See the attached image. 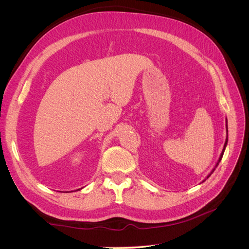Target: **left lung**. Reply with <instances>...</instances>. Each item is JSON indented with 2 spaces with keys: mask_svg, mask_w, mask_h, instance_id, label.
I'll use <instances>...</instances> for the list:
<instances>
[{
  "mask_svg": "<svg viewBox=\"0 0 249 249\" xmlns=\"http://www.w3.org/2000/svg\"><path fill=\"white\" fill-rule=\"evenodd\" d=\"M227 132H228V120H227ZM227 144H228V136H227V140H225V143H224V147H223V150H222V153H221V155H220V157H219V160H218V162H217V164H216V166H215V168L218 166V164H219V162L221 161V159H222V156H223V153H224V149H225V146H227ZM215 168L212 170V172H211L210 173V175L208 176V178L211 176V175H212V173H213V171L215 170Z\"/></svg>",
  "mask_w": 249,
  "mask_h": 249,
  "instance_id": "obj_1",
  "label": "left lung"
}]
</instances>
